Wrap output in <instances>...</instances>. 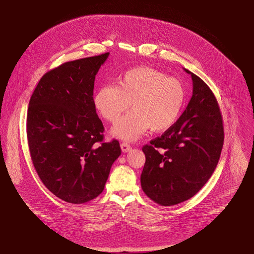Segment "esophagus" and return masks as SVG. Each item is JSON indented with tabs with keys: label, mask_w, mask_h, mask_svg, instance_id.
Instances as JSON below:
<instances>
[{
	"label": "esophagus",
	"mask_w": 254,
	"mask_h": 254,
	"mask_svg": "<svg viewBox=\"0 0 254 254\" xmlns=\"http://www.w3.org/2000/svg\"><path fill=\"white\" fill-rule=\"evenodd\" d=\"M121 148H122V151L127 153V152H129L131 150V147L129 146V144L127 142H122L121 143Z\"/></svg>",
	"instance_id": "1"
}]
</instances>
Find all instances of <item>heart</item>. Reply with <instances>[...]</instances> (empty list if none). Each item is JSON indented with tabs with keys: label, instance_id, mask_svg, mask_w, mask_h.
Listing matches in <instances>:
<instances>
[{
	"label": "heart",
	"instance_id": "obj_1",
	"mask_svg": "<svg viewBox=\"0 0 254 254\" xmlns=\"http://www.w3.org/2000/svg\"><path fill=\"white\" fill-rule=\"evenodd\" d=\"M94 105L107 122L116 123L112 133L125 140H135L150 127L162 131L172 127L182 111L185 90L179 80L166 77L150 67L132 68L118 77L117 85H103L94 94Z\"/></svg>",
	"mask_w": 254,
	"mask_h": 254
}]
</instances>
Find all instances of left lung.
I'll return each instance as SVG.
<instances>
[{"mask_svg": "<svg viewBox=\"0 0 254 254\" xmlns=\"http://www.w3.org/2000/svg\"><path fill=\"white\" fill-rule=\"evenodd\" d=\"M184 70L193 81L185 112L161 136L142 147L146 163L141 189L162 206L196 195L216 169L223 147V122L215 95L199 76Z\"/></svg>", "mask_w": 254, "mask_h": 254, "instance_id": "8db88e82", "label": "left lung"}]
</instances>
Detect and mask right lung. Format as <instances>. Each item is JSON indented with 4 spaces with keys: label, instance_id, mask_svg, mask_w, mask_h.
Listing matches in <instances>:
<instances>
[{
    "label": "right lung",
    "instance_id": "right-lung-1",
    "mask_svg": "<svg viewBox=\"0 0 254 254\" xmlns=\"http://www.w3.org/2000/svg\"><path fill=\"white\" fill-rule=\"evenodd\" d=\"M110 53L69 61L48 71L28 107L31 160L45 187L61 200L82 204L104 189L120 142H103L93 100L94 79Z\"/></svg>",
    "mask_w": 254,
    "mask_h": 254
}]
</instances>
